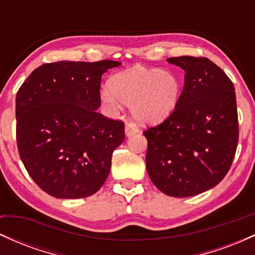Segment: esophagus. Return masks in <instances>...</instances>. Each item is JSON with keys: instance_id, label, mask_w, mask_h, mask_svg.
<instances>
[{"instance_id": "34e87169", "label": "esophagus", "mask_w": 255, "mask_h": 255, "mask_svg": "<svg viewBox=\"0 0 255 255\" xmlns=\"http://www.w3.org/2000/svg\"><path fill=\"white\" fill-rule=\"evenodd\" d=\"M125 130H126V135L131 136L133 134L137 133V127L135 124H133V122H127V124H126Z\"/></svg>"}]
</instances>
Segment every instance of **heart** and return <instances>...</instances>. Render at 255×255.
Here are the masks:
<instances>
[{"label": "heart", "instance_id": "1", "mask_svg": "<svg viewBox=\"0 0 255 255\" xmlns=\"http://www.w3.org/2000/svg\"><path fill=\"white\" fill-rule=\"evenodd\" d=\"M102 91V101L109 107L130 105L133 116L144 124L163 121L176 107L181 81L174 73L158 68L134 67L114 75Z\"/></svg>", "mask_w": 255, "mask_h": 255}]
</instances>
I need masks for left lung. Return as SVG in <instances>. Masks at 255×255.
I'll return each mask as SVG.
<instances>
[{
    "instance_id": "left-lung-1",
    "label": "left lung",
    "mask_w": 255,
    "mask_h": 255,
    "mask_svg": "<svg viewBox=\"0 0 255 255\" xmlns=\"http://www.w3.org/2000/svg\"><path fill=\"white\" fill-rule=\"evenodd\" d=\"M166 61L186 72L184 86L170 115L144 131L146 168L160 192L187 198L218 184L233 164L239 142L235 89L209 58Z\"/></svg>"
}]
</instances>
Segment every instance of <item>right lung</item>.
Here are the masks:
<instances>
[{"label": "right lung", "mask_w": 255, "mask_h": 255, "mask_svg": "<svg viewBox=\"0 0 255 255\" xmlns=\"http://www.w3.org/2000/svg\"><path fill=\"white\" fill-rule=\"evenodd\" d=\"M120 62L45 63L16 93V144L32 180L58 199L86 198L103 186L125 124L99 114L102 74Z\"/></svg>", "instance_id": "obj_1"}]
</instances>
